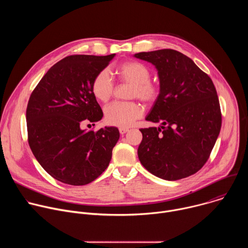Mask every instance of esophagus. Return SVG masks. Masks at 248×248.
<instances>
[{"label": "esophagus", "mask_w": 248, "mask_h": 248, "mask_svg": "<svg viewBox=\"0 0 248 248\" xmlns=\"http://www.w3.org/2000/svg\"><path fill=\"white\" fill-rule=\"evenodd\" d=\"M128 130H129V129H128V128H125V127H120V128H119V131H120L121 134L126 133Z\"/></svg>", "instance_id": "34e87169"}]
</instances>
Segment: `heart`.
I'll return each instance as SVG.
<instances>
[{
  "label": "heart",
  "mask_w": 248,
  "mask_h": 248,
  "mask_svg": "<svg viewBox=\"0 0 248 248\" xmlns=\"http://www.w3.org/2000/svg\"><path fill=\"white\" fill-rule=\"evenodd\" d=\"M119 79L130 85L128 98H138L145 104L155 103L161 93L160 84L151 79V70L147 65L136 61H128L118 67ZM92 93L100 102H108L114 92L115 83L107 69L99 72L92 81ZM143 116V110L136 102L113 103L104 110L107 124L118 127H128Z\"/></svg>",
  "instance_id": "1"
}]
</instances>
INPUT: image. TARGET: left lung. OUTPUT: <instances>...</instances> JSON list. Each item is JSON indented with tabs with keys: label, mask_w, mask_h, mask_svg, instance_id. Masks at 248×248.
I'll list each match as a JSON object with an SVG mask.
<instances>
[{
	"label": "left lung",
	"mask_w": 248,
	"mask_h": 248,
	"mask_svg": "<svg viewBox=\"0 0 248 248\" xmlns=\"http://www.w3.org/2000/svg\"><path fill=\"white\" fill-rule=\"evenodd\" d=\"M134 57L158 69L161 93L146 120L160 127L141 128L140 163L160 179L176 181L207 162L222 126V113L210 77L183 53L163 49Z\"/></svg>",
	"instance_id": "1"
}]
</instances>
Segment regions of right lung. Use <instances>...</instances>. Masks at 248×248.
Here are the masks:
<instances>
[{
    "label": "right lung",
    "instance_id": "add662e5",
    "mask_svg": "<svg viewBox=\"0 0 248 248\" xmlns=\"http://www.w3.org/2000/svg\"><path fill=\"white\" fill-rule=\"evenodd\" d=\"M114 57L67 56L48 70L30 95L26 108L28 144L42 168L61 183L90 184L112 159L119 129L106 126L85 131L81 125L103 117L91 86Z\"/></svg>",
    "mask_w": 248,
    "mask_h": 248
}]
</instances>
